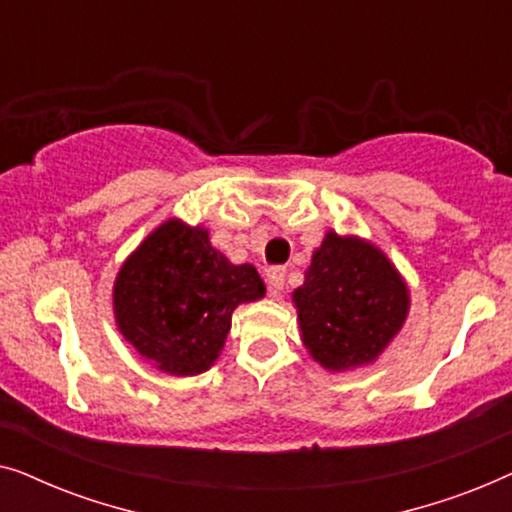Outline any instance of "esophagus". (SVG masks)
Instances as JSON below:
<instances>
[{"label": "esophagus", "instance_id": "esophagus-1", "mask_svg": "<svg viewBox=\"0 0 512 512\" xmlns=\"http://www.w3.org/2000/svg\"><path fill=\"white\" fill-rule=\"evenodd\" d=\"M284 277L286 270L282 265H275V268H268V293L272 298H277L284 289Z\"/></svg>", "mask_w": 512, "mask_h": 512}]
</instances>
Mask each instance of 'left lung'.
<instances>
[{
  "instance_id": "left-lung-1",
  "label": "left lung",
  "mask_w": 512,
  "mask_h": 512,
  "mask_svg": "<svg viewBox=\"0 0 512 512\" xmlns=\"http://www.w3.org/2000/svg\"><path fill=\"white\" fill-rule=\"evenodd\" d=\"M303 342L328 370L373 363L401 331L408 286L389 258L359 237L328 233L305 284L293 291Z\"/></svg>"
}]
</instances>
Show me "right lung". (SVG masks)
Instances as JSON below:
<instances>
[{
    "mask_svg": "<svg viewBox=\"0 0 512 512\" xmlns=\"http://www.w3.org/2000/svg\"><path fill=\"white\" fill-rule=\"evenodd\" d=\"M254 265H233L205 228L165 221L123 263L114 314L125 340L163 373L198 375L216 361L240 303L263 298Z\"/></svg>",
    "mask_w": 512,
    "mask_h": 512,
    "instance_id": "obj_1",
    "label": "right lung"
}]
</instances>
